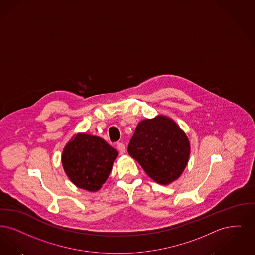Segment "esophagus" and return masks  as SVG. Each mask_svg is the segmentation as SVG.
<instances>
[{"instance_id": "34e87169", "label": "esophagus", "mask_w": 255, "mask_h": 255, "mask_svg": "<svg viewBox=\"0 0 255 255\" xmlns=\"http://www.w3.org/2000/svg\"><path fill=\"white\" fill-rule=\"evenodd\" d=\"M116 147H117V149H118L120 154H124L126 152V147H125V144H123V143H117Z\"/></svg>"}]
</instances>
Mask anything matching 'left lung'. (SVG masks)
I'll list each match as a JSON object with an SVG mask.
<instances>
[{
	"mask_svg": "<svg viewBox=\"0 0 255 255\" xmlns=\"http://www.w3.org/2000/svg\"><path fill=\"white\" fill-rule=\"evenodd\" d=\"M128 151L149 177L167 185L184 171L190 147L187 135L177 124L159 115L138 124Z\"/></svg>",
	"mask_w": 255,
	"mask_h": 255,
	"instance_id": "obj_1",
	"label": "left lung"
}]
</instances>
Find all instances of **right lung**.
I'll list each match as a JSON object with an SVG mask.
<instances>
[{
	"mask_svg": "<svg viewBox=\"0 0 255 255\" xmlns=\"http://www.w3.org/2000/svg\"><path fill=\"white\" fill-rule=\"evenodd\" d=\"M117 155L116 149L102 138L83 133L77 134L66 145L62 163L75 186L97 191L109 178Z\"/></svg>",
	"mask_w": 255,
	"mask_h": 255,
	"instance_id": "right-lung-1",
	"label": "right lung"
}]
</instances>
